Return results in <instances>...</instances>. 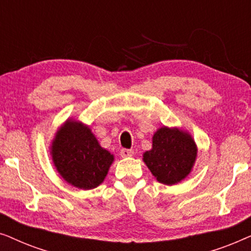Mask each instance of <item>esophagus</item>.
<instances>
[{
	"mask_svg": "<svg viewBox=\"0 0 251 251\" xmlns=\"http://www.w3.org/2000/svg\"><path fill=\"white\" fill-rule=\"evenodd\" d=\"M121 156L122 157H130V156H132L133 155V151L132 150H126V149H123V150H121Z\"/></svg>",
	"mask_w": 251,
	"mask_h": 251,
	"instance_id": "34e87169",
	"label": "esophagus"
}]
</instances>
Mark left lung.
Returning a JSON list of instances; mask_svg holds the SVG:
<instances>
[{"instance_id":"left-lung-1","label":"left lung","mask_w":251,"mask_h":251,"mask_svg":"<svg viewBox=\"0 0 251 251\" xmlns=\"http://www.w3.org/2000/svg\"><path fill=\"white\" fill-rule=\"evenodd\" d=\"M198 146L192 135L177 126H161L154 132L152 149L143 154V161L156 180L176 185L193 169Z\"/></svg>"}]
</instances>
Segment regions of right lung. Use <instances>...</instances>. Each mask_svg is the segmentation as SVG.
I'll use <instances>...</instances> for the list:
<instances>
[{"label": "right lung", "instance_id": "right-lung-1", "mask_svg": "<svg viewBox=\"0 0 251 251\" xmlns=\"http://www.w3.org/2000/svg\"><path fill=\"white\" fill-rule=\"evenodd\" d=\"M49 150L58 174L80 190L99 186L114 162V155L100 146L90 126L73 118L58 128Z\"/></svg>", "mask_w": 251, "mask_h": 251}]
</instances>
